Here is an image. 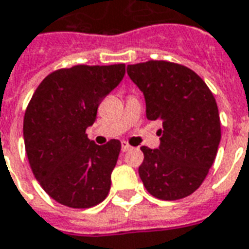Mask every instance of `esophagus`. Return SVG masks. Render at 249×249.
Returning a JSON list of instances; mask_svg holds the SVG:
<instances>
[{
  "instance_id": "34e87169",
  "label": "esophagus",
  "mask_w": 249,
  "mask_h": 249,
  "mask_svg": "<svg viewBox=\"0 0 249 249\" xmlns=\"http://www.w3.org/2000/svg\"><path fill=\"white\" fill-rule=\"evenodd\" d=\"M130 148H132V147H130V145H129V144H128V142H123V144H121V149H123L124 152H126V151H129Z\"/></svg>"
}]
</instances>
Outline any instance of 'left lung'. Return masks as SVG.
I'll use <instances>...</instances> for the list:
<instances>
[{
    "mask_svg": "<svg viewBox=\"0 0 249 249\" xmlns=\"http://www.w3.org/2000/svg\"><path fill=\"white\" fill-rule=\"evenodd\" d=\"M126 72L145 98L148 120H160V145H142L139 167L151 196L175 201L193 194L209 173L221 140L215 100L190 69L166 60L129 64Z\"/></svg>",
    "mask_w": 249,
    "mask_h": 249,
    "instance_id": "1",
    "label": "left lung"
}]
</instances>
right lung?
I'll list each match as a JSON object with an SVG mask.
<instances>
[{"mask_svg": "<svg viewBox=\"0 0 249 249\" xmlns=\"http://www.w3.org/2000/svg\"><path fill=\"white\" fill-rule=\"evenodd\" d=\"M125 75V64L74 66L43 79L24 116V142L35 178L56 202L86 209L102 202L121 142L89 140L97 109Z\"/></svg>", "mask_w": 249, "mask_h": 249, "instance_id": "1", "label": "right lung"}]
</instances>
